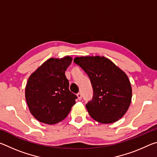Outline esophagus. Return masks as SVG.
Segmentation results:
<instances>
[{
  "label": "esophagus",
  "instance_id": "1",
  "mask_svg": "<svg viewBox=\"0 0 157 157\" xmlns=\"http://www.w3.org/2000/svg\"><path fill=\"white\" fill-rule=\"evenodd\" d=\"M77 96H78V99H79V100H82V94H81V93H78V94H77Z\"/></svg>",
  "mask_w": 157,
  "mask_h": 157
}]
</instances>
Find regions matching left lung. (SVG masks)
Returning a JSON list of instances; mask_svg holds the SVG:
<instances>
[{
	"instance_id": "1",
	"label": "left lung",
	"mask_w": 157,
	"mask_h": 157,
	"mask_svg": "<svg viewBox=\"0 0 157 157\" xmlns=\"http://www.w3.org/2000/svg\"><path fill=\"white\" fill-rule=\"evenodd\" d=\"M73 62L89 76L94 91L86 107L100 123H112L123 117L132 100V87L123 71L104 57H75Z\"/></svg>"
}]
</instances>
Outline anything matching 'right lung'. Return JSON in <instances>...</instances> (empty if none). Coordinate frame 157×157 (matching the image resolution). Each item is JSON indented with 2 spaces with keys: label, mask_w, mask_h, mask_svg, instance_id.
<instances>
[{
  "label": "right lung",
  "mask_w": 157,
  "mask_h": 157,
  "mask_svg": "<svg viewBox=\"0 0 157 157\" xmlns=\"http://www.w3.org/2000/svg\"><path fill=\"white\" fill-rule=\"evenodd\" d=\"M72 62L69 56L50 58L28 79L25 98L29 109L36 120L53 124L63 121L75 104L77 95L69 90L65 71Z\"/></svg>",
  "instance_id": "obj_1"
}]
</instances>
